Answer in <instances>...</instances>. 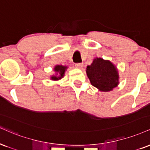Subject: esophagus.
<instances>
[{
    "label": "esophagus",
    "instance_id": "esophagus-1",
    "mask_svg": "<svg viewBox=\"0 0 150 150\" xmlns=\"http://www.w3.org/2000/svg\"><path fill=\"white\" fill-rule=\"evenodd\" d=\"M83 66H84V64H82V63H80V64H75V67L77 68H80L81 69L83 67Z\"/></svg>",
    "mask_w": 150,
    "mask_h": 150
}]
</instances>
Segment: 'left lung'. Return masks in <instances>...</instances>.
<instances>
[{
	"label": "left lung",
	"mask_w": 150,
	"mask_h": 150,
	"mask_svg": "<svg viewBox=\"0 0 150 150\" xmlns=\"http://www.w3.org/2000/svg\"><path fill=\"white\" fill-rule=\"evenodd\" d=\"M86 74L91 84L100 91H110L119 84L118 70L110 61L96 58L86 67Z\"/></svg>",
	"instance_id": "obj_1"
}]
</instances>
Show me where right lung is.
<instances>
[{
    "mask_svg": "<svg viewBox=\"0 0 150 150\" xmlns=\"http://www.w3.org/2000/svg\"><path fill=\"white\" fill-rule=\"evenodd\" d=\"M67 66H61V65H57L56 66L54 70L57 73V75H52L51 77V79L52 80H59L60 79L64 77L65 71L67 69Z\"/></svg>",
    "mask_w": 150,
    "mask_h": 150,
    "instance_id": "add662e5",
    "label": "right lung"
}]
</instances>
